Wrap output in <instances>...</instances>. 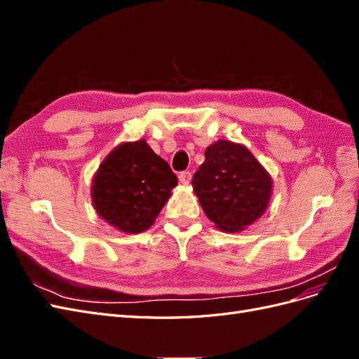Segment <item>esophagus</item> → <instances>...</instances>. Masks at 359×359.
I'll return each instance as SVG.
<instances>
[{
  "label": "esophagus",
  "mask_w": 359,
  "mask_h": 359,
  "mask_svg": "<svg viewBox=\"0 0 359 359\" xmlns=\"http://www.w3.org/2000/svg\"><path fill=\"white\" fill-rule=\"evenodd\" d=\"M191 181V173L190 172H181L180 173V182L184 184V186H187Z\"/></svg>",
  "instance_id": "34e87169"
}]
</instances>
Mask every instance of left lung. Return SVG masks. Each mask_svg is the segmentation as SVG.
<instances>
[{
  "label": "left lung",
  "instance_id": "left-lung-1",
  "mask_svg": "<svg viewBox=\"0 0 359 359\" xmlns=\"http://www.w3.org/2000/svg\"><path fill=\"white\" fill-rule=\"evenodd\" d=\"M191 186L217 229L240 232L266 211L273 178L248 148L220 139L206 148Z\"/></svg>",
  "mask_w": 359,
  "mask_h": 359
}]
</instances>
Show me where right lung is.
<instances>
[{
    "instance_id": "add662e5",
    "label": "right lung",
    "mask_w": 359,
    "mask_h": 359,
    "mask_svg": "<svg viewBox=\"0 0 359 359\" xmlns=\"http://www.w3.org/2000/svg\"><path fill=\"white\" fill-rule=\"evenodd\" d=\"M177 175L145 139L123 142L104 157L93 178V206L102 219L124 233L154 224L177 187Z\"/></svg>"
}]
</instances>
